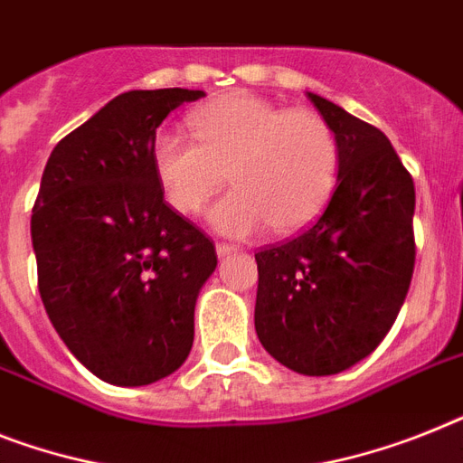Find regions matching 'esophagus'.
<instances>
[{
  "label": "esophagus",
  "mask_w": 463,
  "mask_h": 463,
  "mask_svg": "<svg viewBox=\"0 0 463 463\" xmlns=\"http://www.w3.org/2000/svg\"><path fill=\"white\" fill-rule=\"evenodd\" d=\"M215 250H217V255H220V258H227V255L236 253V250H239V248L232 246V243H217Z\"/></svg>",
  "instance_id": "1"
}]
</instances>
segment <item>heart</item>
Wrapping results in <instances>:
<instances>
[{
  "instance_id": "b5f03b06",
  "label": "heart",
  "mask_w": 463,
  "mask_h": 463,
  "mask_svg": "<svg viewBox=\"0 0 463 463\" xmlns=\"http://www.w3.org/2000/svg\"><path fill=\"white\" fill-rule=\"evenodd\" d=\"M194 139L160 132L151 167L163 196L194 217L229 179L234 189L210 208L227 236L258 234L267 224L291 234L319 217L341 175L334 128L315 110H288L250 91H229L189 113Z\"/></svg>"
}]
</instances>
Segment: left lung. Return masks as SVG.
<instances>
[{"instance_id":"obj_1","label":"left lung","mask_w":463,"mask_h":463,"mask_svg":"<svg viewBox=\"0 0 463 463\" xmlns=\"http://www.w3.org/2000/svg\"><path fill=\"white\" fill-rule=\"evenodd\" d=\"M341 146L326 210L305 232L260 248L255 331L305 376L345 372L395 324L414 274V179L378 128L307 94Z\"/></svg>"}]
</instances>
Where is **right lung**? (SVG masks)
<instances>
[{
    "instance_id": "1",
    "label": "right lung",
    "mask_w": 463,
    "mask_h": 463,
    "mask_svg": "<svg viewBox=\"0 0 463 463\" xmlns=\"http://www.w3.org/2000/svg\"><path fill=\"white\" fill-rule=\"evenodd\" d=\"M201 90H135L53 146L30 234L56 334L106 383L148 385L184 364L215 243L163 198L151 144Z\"/></svg>"
}]
</instances>
